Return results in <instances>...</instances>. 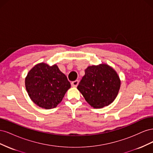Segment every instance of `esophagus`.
Here are the masks:
<instances>
[{
    "label": "esophagus",
    "instance_id": "obj_1",
    "mask_svg": "<svg viewBox=\"0 0 153 153\" xmlns=\"http://www.w3.org/2000/svg\"><path fill=\"white\" fill-rule=\"evenodd\" d=\"M78 83H79V82H78V80H75V81H73L71 82V86L72 87H77Z\"/></svg>",
    "mask_w": 153,
    "mask_h": 153
}]
</instances>
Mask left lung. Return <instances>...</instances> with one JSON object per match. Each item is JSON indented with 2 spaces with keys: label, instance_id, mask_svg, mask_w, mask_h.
<instances>
[{
  "label": "left lung",
  "instance_id": "1",
  "mask_svg": "<svg viewBox=\"0 0 153 153\" xmlns=\"http://www.w3.org/2000/svg\"><path fill=\"white\" fill-rule=\"evenodd\" d=\"M121 87V80L115 69L106 64L88 66L77 89L87 102L94 108L112 103Z\"/></svg>",
  "mask_w": 153,
  "mask_h": 153
}]
</instances>
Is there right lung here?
Masks as SVG:
<instances>
[{
  "label": "right lung",
  "mask_w": 153,
  "mask_h": 153,
  "mask_svg": "<svg viewBox=\"0 0 153 153\" xmlns=\"http://www.w3.org/2000/svg\"><path fill=\"white\" fill-rule=\"evenodd\" d=\"M25 84L31 100L45 109L56 107L71 87L66 76L57 64L49 66L44 62L36 64L30 69L25 77Z\"/></svg>",
  "instance_id": "1"
}]
</instances>
